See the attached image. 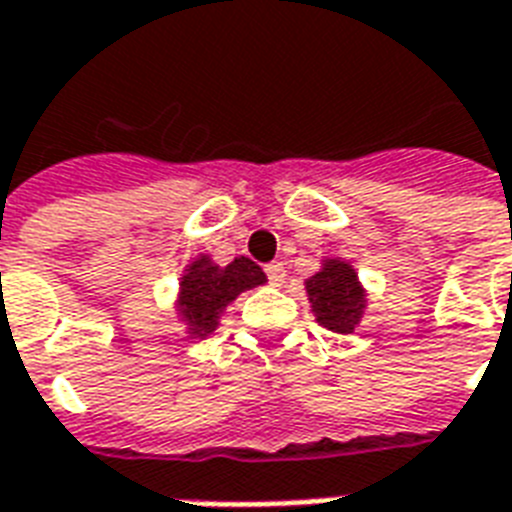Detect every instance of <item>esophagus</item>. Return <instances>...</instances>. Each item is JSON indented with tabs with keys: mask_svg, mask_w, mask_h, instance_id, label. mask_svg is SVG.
Instances as JSON below:
<instances>
[{
	"mask_svg": "<svg viewBox=\"0 0 512 512\" xmlns=\"http://www.w3.org/2000/svg\"><path fill=\"white\" fill-rule=\"evenodd\" d=\"M265 273H268V279H271L273 287H281V284H284V279H287V271H284V265L281 263L265 265Z\"/></svg>",
	"mask_w": 512,
	"mask_h": 512,
	"instance_id": "1",
	"label": "esophagus"
}]
</instances>
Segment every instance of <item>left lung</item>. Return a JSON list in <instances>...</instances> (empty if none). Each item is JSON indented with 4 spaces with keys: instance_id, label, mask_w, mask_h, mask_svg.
<instances>
[{
    "instance_id": "left-lung-1",
    "label": "left lung",
    "mask_w": 512,
    "mask_h": 512,
    "mask_svg": "<svg viewBox=\"0 0 512 512\" xmlns=\"http://www.w3.org/2000/svg\"><path fill=\"white\" fill-rule=\"evenodd\" d=\"M305 295L321 327L337 335H350L366 311V289L356 268L342 257L321 260V268L305 279Z\"/></svg>"
}]
</instances>
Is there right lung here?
Instances as JSON below:
<instances>
[{"instance_id": "right-lung-1", "label": "right lung", "mask_w": 512, "mask_h": 512, "mask_svg": "<svg viewBox=\"0 0 512 512\" xmlns=\"http://www.w3.org/2000/svg\"><path fill=\"white\" fill-rule=\"evenodd\" d=\"M265 273L249 257H236L228 265H217L209 255L193 257L185 265L177 287V316L185 324V335L204 340L220 324L225 308L247 289L265 284Z\"/></svg>"}]
</instances>
